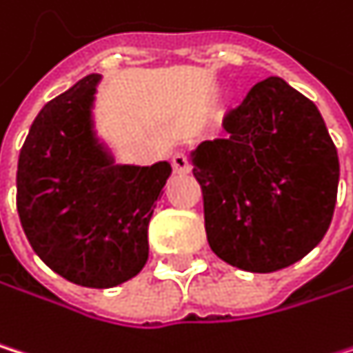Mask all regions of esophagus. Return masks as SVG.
Returning a JSON list of instances; mask_svg holds the SVG:
<instances>
[{"label":"esophagus","instance_id":"1","mask_svg":"<svg viewBox=\"0 0 353 353\" xmlns=\"http://www.w3.org/2000/svg\"><path fill=\"white\" fill-rule=\"evenodd\" d=\"M171 165L178 173H188L190 171V159L186 152H175L173 159H171Z\"/></svg>","mask_w":353,"mask_h":353}]
</instances>
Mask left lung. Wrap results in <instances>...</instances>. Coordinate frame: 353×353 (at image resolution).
<instances>
[{
  "label": "left lung",
  "mask_w": 353,
  "mask_h": 353,
  "mask_svg": "<svg viewBox=\"0 0 353 353\" xmlns=\"http://www.w3.org/2000/svg\"><path fill=\"white\" fill-rule=\"evenodd\" d=\"M223 130L228 138L192 152L209 247L247 272L289 268L333 219L339 159L326 125L314 102L268 77L225 112Z\"/></svg>",
  "instance_id": "1"
}]
</instances>
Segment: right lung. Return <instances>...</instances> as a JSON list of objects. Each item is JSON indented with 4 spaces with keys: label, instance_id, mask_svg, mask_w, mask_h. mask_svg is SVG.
I'll return each instance as SVG.
<instances>
[{
    "label": "right lung",
    "instance_id": "obj_1",
    "mask_svg": "<svg viewBox=\"0 0 353 353\" xmlns=\"http://www.w3.org/2000/svg\"><path fill=\"white\" fill-rule=\"evenodd\" d=\"M100 74H88L37 114L18 159V215L33 251L62 279L117 287L148 259V223L169 163L114 165L92 134Z\"/></svg>",
    "mask_w": 353,
    "mask_h": 353
}]
</instances>
